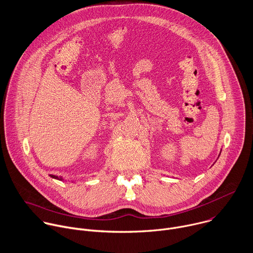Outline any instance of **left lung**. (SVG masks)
Returning <instances> with one entry per match:
<instances>
[{"mask_svg": "<svg viewBox=\"0 0 253 253\" xmlns=\"http://www.w3.org/2000/svg\"><path fill=\"white\" fill-rule=\"evenodd\" d=\"M219 155H220V154H219ZM218 158H219V157H218Z\"/></svg>", "mask_w": 253, "mask_h": 253, "instance_id": "1", "label": "left lung"}]
</instances>
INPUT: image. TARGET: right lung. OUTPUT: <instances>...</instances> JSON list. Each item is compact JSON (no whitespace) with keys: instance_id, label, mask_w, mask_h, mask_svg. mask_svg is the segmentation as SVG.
I'll return each instance as SVG.
<instances>
[{"instance_id":"add662e5","label":"right lung","mask_w":253,"mask_h":253,"mask_svg":"<svg viewBox=\"0 0 253 253\" xmlns=\"http://www.w3.org/2000/svg\"><path fill=\"white\" fill-rule=\"evenodd\" d=\"M52 176L53 178H56V179H58V180H64L62 177H59V176H56V175H50Z\"/></svg>"}]
</instances>
